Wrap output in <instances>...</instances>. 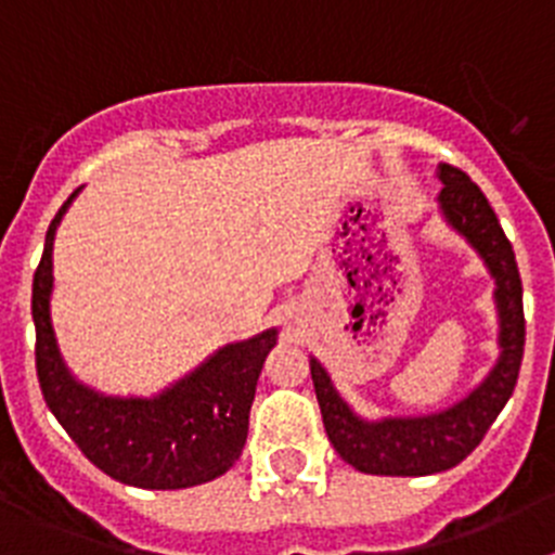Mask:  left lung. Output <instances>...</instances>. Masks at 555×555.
Returning a JSON list of instances; mask_svg holds the SVG:
<instances>
[{
  "instance_id": "obj_1",
  "label": "left lung",
  "mask_w": 555,
  "mask_h": 555,
  "mask_svg": "<svg viewBox=\"0 0 555 555\" xmlns=\"http://www.w3.org/2000/svg\"><path fill=\"white\" fill-rule=\"evenodd\" d=\"M439 210L450 228L473 244L494 278L498 306V364L480 386L464 400L436 414L384 416L361 420L345 397L338 395L325 366L311 358V377L320 400L322 423L336 453L366 475H434L455 467L467 459L489 425L498 420L517 386L522 347H526V317H522V281L514 261L512 242L506 238L483 191L461 169L439 164Z\"/></svg>"
}]
</instances>
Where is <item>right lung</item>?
<instances>
[{"mask_svg": "<svg viewBox=\"0 0 555 555\" xmlns=\"http://www.w3.org/2000/svg\"><path fill=\"white\" fill-rule=\"evenodd\" d=\"M63 203L47 230L33 278L36 370L43 400L86 459L113 480L141 489H185L233 467L247 442L255 386L278 331L224 345L155 397H105L68 372L52 327V247Z\"/></svg>", "mask_w": 555, "mask_h": 555, "instance_id": "obj_1", "label": "right lung"}]
</instances>
